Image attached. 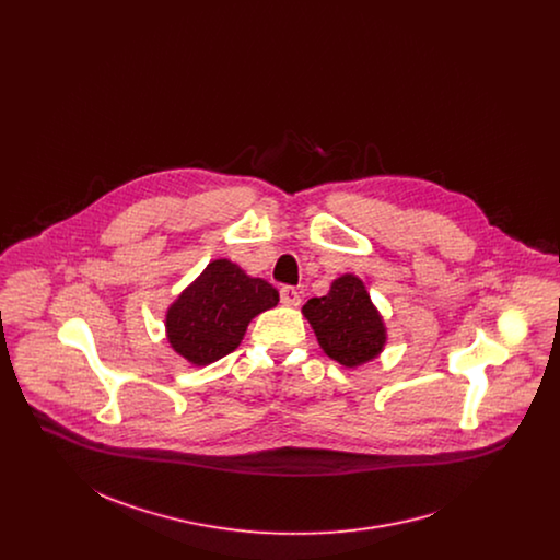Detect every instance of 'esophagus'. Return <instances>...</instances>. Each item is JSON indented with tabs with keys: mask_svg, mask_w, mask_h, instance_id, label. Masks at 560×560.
<instances>
[{
	"mask_svg": "<svg viewBox=\"0 0 560 560\" xmlns=\"http://www.w3.org/2000/svg\"><path fill=\"white\" fill-rule=\"evenodd\" d=\"M279 293H281V302H283L285 306H298V304L302 302L300 292H298L295 288H292V285H283V288L279 290Z\"/></svg>",
	"mask_w": 560,
	"mask_h": 560,
	"instance_id": "esophagus-1",
	"label": "esophagus"
}]
</instances>
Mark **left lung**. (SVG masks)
Instances as JSON below:
<instances>
[{"label":"left lung","instance_id":"left-lung-1","mask_svg":"<svg viewBox=\"0 0 560 560\" xmlns=\"http://www.w3.org/2000/svg\"><path fill=\"white\" fill-rule=\"evenodd\" d=\"M323 352L345 368L373 361L386 345V325L357 275L334 279L329 292L302 306Z\"/></svg>","mask_w":560,"mask_h":560}]
</instances>
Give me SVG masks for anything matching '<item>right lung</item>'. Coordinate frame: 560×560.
Here are the masks:
<instances>
[{"instance_id":"right-lung-1","label":"right lung","mask_w":560,"mask_h":560,"mask_svg":"<svg viewBox=\"0 0 560 560\" xmlns=\"http://www.w3.org/2000/svg\"><path fill=\"white\" fill-rule=\"evenodd\" d=\"M277 302L279 292L268 281L218 258L170 304L167 342L190 365H210L240 347L249 320Z\"/></svg>"}]
</instances>
